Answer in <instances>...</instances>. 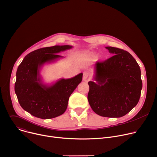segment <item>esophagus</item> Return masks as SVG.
I'll use <instances>...</instances> for the list:
<instances>
[{
    "label": "esophagus",
    "instance_id": "1",
    "mask_svg": "<svg viewBox=\"0 0 157 157\" xmlns=\"http://www.w3.org/2000/svg\"><path fill=\"white\" fill-rule=\"evenodd\" d=\"M89 78V74L87 72H84L83 74V78H82V80L84 81H87L88 80Z\"/></svg>",
    "mask_w": 157,
    "mask_h": 157
}]
</instances>
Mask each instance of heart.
<instances>
[{
    "mask_svg": "<svg viewBox=\"0 0 157 157\" xmlns=\"http://www.w3.org/2000/svg\"><path fill=\"white\" fill-rule=\"evenodd\" d=\"M94 57V55L92 54H87V53H84V54H82L80 56V58L81 59H86V58H90V57Z\"/></svg>",
    "mask_w": 157,
    "mask_h": 157,
    "instance_id": "heart-1",
    "label": "heart"
}]
</instances>
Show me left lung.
Returning <instances> with one entry per match:
<instances>
[{
  "mask_svg": "<svg viewBox=\"0 0 157 157\" xmlns=\"http://www.w3.org/2000/svg\"><path fill=\"white\" fill-rule=\"evenodd\" d=\"M114 56L97 62L89 81L87 99L92 110L109 118H120L137 104L142 88L141 71L134 57L124 50L106 47Z\"/></svg>",
  "mask_w": 157,
  "mask_h": 157,
  "instance_id": "obj_1",
  "label": "left lung"
}]
</instances>
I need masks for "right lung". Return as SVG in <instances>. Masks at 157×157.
Masks as SVG:
<instances>
[{
    "mask_svg": "<svg viewBox=\"0 0 157 157\" xmlns=\"http://www.w3.org/2000/svg\"><path fill=\"white\" fill-rule=\"evenodd\" d=\"M71 45H55L30 52L17 71L15 92L20 105L31 115L41 119H51L64 113L69 97L82 79V73L69 79L61 78L52 84H44L40 71L46 63L62 58L60 52Z\"/></svg>",
    "mask_w": 157,
    "mask_h": 157,
    "instance_id": "add662e5",
    "label": "right lung"
}]
</instances>
